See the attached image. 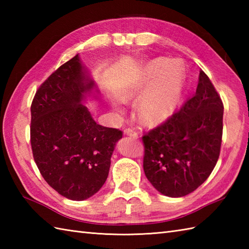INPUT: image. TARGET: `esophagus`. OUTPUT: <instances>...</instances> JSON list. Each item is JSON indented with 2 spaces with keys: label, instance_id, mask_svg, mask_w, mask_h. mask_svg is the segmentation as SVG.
Returning <instances> with one entry per match:
<instances>
[{
  "label": "esophagus",
  "instance_id": "34e87169",
  "mask_svg": "<svg viewBox=\"0 0 249 249\" xmlns=\"http://www.w3.org/2000/svg\"><path fill=\"white\" fill-rule=\"evenodd\" d=\"M124 135L133 137V138H135V139H138V134H137L136 131H135L134 129H131V128H127V129H125V130H124Z\"/></svg>",
  "mask_w": 249,
  "mask_h": 249
}]
</instances>
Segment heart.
I'll use <instances>...</instances> for the list:
<instances>
[{
  "label": "heart",
  "mask_w": 249,
  "mask_h": 249,
  "mask_svg": "<svg viewBox=\"0 0 249 249\" xmlns=\"http://www.w3.org/2000/svg\"><path fill=\"white\" fill-rule=\"evenodd\" d=\"M184 92V75L167 61L154 62L146 67L141 81L124 97H141L138 114L146 124L167 120L179 104Z\"/></svg>",
  "instance_id": "1"
}]
</instances>
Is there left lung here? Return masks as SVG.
<instances>
[{
    "label": "left lung",
    "mask_w": 249,
    "mask_h": 249,
    "mask_svg": "<svg viewBox=\"0 0 249 249\" xmlns=\"http://www.w3.org/2000/svg\"><path fill=\"white\" fill-rule=\"evenodd\" d=\"M224 105L204 71L196 93L165 123L143 136V170L157 192L171 198L197 189L218 160Z\"/></svg>",
    "instance_id": "left-lung-1"
}]
</instances>
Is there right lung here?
<instances>
[{
    "mask_svg": "<svg viewBox=\"0 0 249 249\" xmlns=\"http://www.w3.org/2000/svg\"><path fill=\"white\" fill-rule=\"evenodd\" d=\"M99 89L79 54L56 70L36 92L31 107V145L41 176L70 200L92 197L108 178L122 131L92 118L88 100Z\"/></svg>",
    "mask_w": 249,
    "mask_h": 249,
    "instance_id": "right-lung-1",
    "label": "right lung"
}]
</instances>
